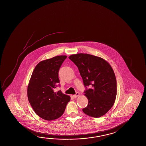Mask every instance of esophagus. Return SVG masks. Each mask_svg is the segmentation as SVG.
<instances>
[{
  "instance_id": "obj_1",
  "label": "esophagus",
  "mask_w": 146,
  "mask_h": 146,
  "mask_svg": "<svg viewBox=\"0 0 146 146\" xmlns=\"http://www.w3.org/2000/svg\"><path fill=\"white\" fill-rule=\"evenodd\" d=\"M80 95V94L79 93V92H77L76 94V95H73V97L74 98H77V97H78V96Z\"/></svg>"
}]
</instances>
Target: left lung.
I'll return each instance as SVG.
<instances>
[{
  "label": "left lung",
  "instance_id": "left-lung-1",
  "mask_svg": "<svg viewBox=\"0 0 146 146\" xmlns=\"http://www.w3.org/2000/svg\"><path fill=\"white\" fill-rule=\"evenodd\" d=\"M85 87L90 86L85 95L88 105L82 109L85 114L94 118L105 115L112 107L117 95V82L111 66L103 58L88 54H71Z\"/></svg>",
  "mask_w": 146,
  "mask_h": 146
}]
</instances>
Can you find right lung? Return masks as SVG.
I'll use <instances>...</instances> for the list:
<instances>
[{"label":"right lung","instance_id":"add662e5","mask_svg":"<svg viewBox=\"0 0 146 146\" xmlns=\"http://www.w3.org/2000/svg\"><path fill=\"white\" fill-rule=\"evenodd\" d=\"M67 56H57L41 61L32 73L28 85V99L34 111L43 119L50 121L64 113L70 97L54 89L59 83L58 72Z\"/></svg>","mask_w":146,"mask_h":146}]
</instances>
